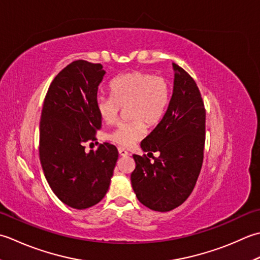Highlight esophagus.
I'll use <instances>...</instances> for the list:
<instances>
[{
	"instance_id": "34e87169",
	"label": "esophagus",
	"mask_w": 260,
	"mask_h": 260,
	"mask_svg": "<svg viewBox=\"0 0 260 260\" xmlns=\"http://www.w3.org/2000/svg\"><path fill=\"white\" fill-rule=\"evenodd\" d=\"M119 153H120V156H122V157H125V156H128L129 155V152L126 151L124 148H122V147H119Z\"/></svg>"
}]
</instances>
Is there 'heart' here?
<instances>
[{"mask_svg": "<svg viewBox=\"0 0 260 260\" xmlns=\"http://www.w3.org/2000/svg\"><path fill=\"white\" fill-rule=\"evenodd\" d=\"M111 96L99 95L95 109L105 123H112L120 107H125L131 120L120 122L107 138L122 147H130L146 134V125L159 122L169 103V85L165 79L145 72H131L110 83Z\"/></svg>", "mask_w": 260, "mask_h": 260, "instance_id": "b5f03b06", "label": "heart"}]
</instances>
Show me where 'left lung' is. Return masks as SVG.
<instances>
[{
    "label": "left lung",
    "mask_w": 260,
    "mask_h": 260,
    "mask_svg": "<svg viewBox=\"0 0 260 260\" xmlns=\"http://www.w3.org/2000/svg\"><path fill=\"white\" fill-rule=\"evenodd\" d=\"M173 95L162 119L141 141L150 162L134 155L131 185L137 199L150 210L167 212L183 204L193 192L202 168L205 109L194 79L173 62Z\"/></svg>",
    "instance_id": "1"
}]
</instances>
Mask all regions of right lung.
<instances>
[{
  "instance_id": "obj_1",
  "label": "right lung",
  "mask_w": 260,
  "mask_h": 260,
  "mask_svg": "<svg viewBox=\"0 0 260 260\" xmlns=\"http://www.w3.org/2000/svg\"><path fill=\"white\" fill-rule=\"evenodd\" d=\"M104 75L101 63L71 62L51 82L42 107L39 156L45 177L56 197L77 210L105 197L119 157L108 142L95 151L84 147L102 124L95 100Z\"/></svg>"
}]
</instances>
